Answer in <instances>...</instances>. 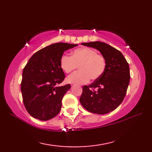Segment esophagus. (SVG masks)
<instances>
[{"mask_svg":"<svg viewBox=\"0 0 152 152\" xmlns=\"http://www.w3.org/2000/svg\"><path fill=\"white\" fill-rule=\"evenodd\" d=\"M75 86H76L75 84H72V85H71V87H72V88H73V87Z\"/></svg>","mask_w":152,"mask_h":152,"instance_id":"esophagus-1","label":"esophagus"}]
</instances>
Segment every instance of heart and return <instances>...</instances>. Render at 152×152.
Returning a JSON list of instances; mask_svg holds the SVG:
<instances>
[{
	"mask_svg": "<svg viewBox=\"0 0 152 152\" xmlns=\"http://www.w3.org/2000/svg\"><path fill=\"white\" fill-rule=\"evenodd\" d=\"M106 59L93 48L83 47L74 50L71 57L64 55L61 58L60 66L64 72L69 74L79 66L78 72L69 76L66 81L72 83L83 84L98 80L106 69Z\"/></svg>",
	"mask_w": 152,
	"mask_h": 152,
	"instance_id": "obj_1",
	"label": "heart"
}]
</instances>
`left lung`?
<instances>
[{"label":"left lung","mask_w":152,"mask_h":152,"mask_svg":"<svg viewBox=\"0 0 152 152\" xmlns=\"http://www.w3.org/2000/svg\"><path fill=\"white\" fill-rule=\"evenodd\" d=\"M99 50L106 59V69L100 78L83 87L80 101L90 112L105 114L123 102L130 80L129 66L120 51L101 42L82 43Z\"/></svg>","instance_id":"left-lung-1"}]
</instances>
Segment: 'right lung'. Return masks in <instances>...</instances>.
<instances>
[{"label":"right lung","mask_w":152,"mask_h":152,"mask_svg":"<svg viewBox=\"0 0 152 152\" xmlns=\"http://www.w3.org/2000/svg\"><path fill=\"white\" fill-rule=\"evenodd\" d=\"M77 44L56 43L38 51L23 70L21 91L27 111L33 118L47 121L59 114L64 95L70 85L58 86L65 78L60 66L64 51Z\"/></svg>","instance_id":"1"}]
</instances>
